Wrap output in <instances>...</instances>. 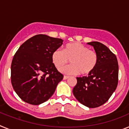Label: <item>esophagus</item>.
Masks as SVG:
<instances>
[{"mask_svg": "<svg viewBox=\"0 0 129 129\" xmlns=\"http://www.w3.org/2000/svg\"><path fill=\"white\" fill-rule=\"evenodd\" d=\"M68 76H64V77H63V79H67L68 78Z\"/></svg>", "mask_w": 129, "mask_h": 129, "instance_id": "obj_1", "label": "esophagus"}]
</instances>
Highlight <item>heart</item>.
Wrapping results in <instances>:
<instances>
[{
    "label": "heart",
    "mask_w": 129,
    "mask_h": 129,
    "mask_svg": "<svg viewBox=\"0 0 129 129\" xmlns=\"http://www.w3.org/2000/svg\"><path fill=\"white\" fill-rule=\"evenodd\" d=\"M52 60L57 69H61L69 62L72 64L61 69L64 74L69 75H88L94 71L99 61L98 54L80 43L66 44L63 50L57 49L52 54Z\"/></svg>",
    "instance_id": "obj_1"
}]
</instances>
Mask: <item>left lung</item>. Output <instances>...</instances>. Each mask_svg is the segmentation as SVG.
Returning <instances> with one entry per match:
<instances>
[{
  "mask_svg": "<svg viewBox=\"0 0 129 129\" xmlns=\"http://www.w3.org/2000/svg\"><path fill=\"white\" fill-rule=\"evenodd\" d=\"M88 44L98 54V63L88 76L77 77L73 94L83 105L96 108L105 103L116 89L119 67L116 55L105 45L97 41Z\"/></svg>",
  "mask_w": 129,
  "mask_h": 129,
  "instance_id": "8db88e82",
  "label": "left lung"
}]
</instances>
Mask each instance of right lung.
Instances as JSON below:
<instances>
[{"label": "right lung", "instance_id": "right-lung-1", "mask_svg": "<svg viewBox=\"0 0 129 129\" xmlns=\"http://www.w3.org/2000/svg\"><path fill=\"white\" fill-rule=\"evenodd\" d=\"M62 42L39 34L27 40L16 52L11 62V81L22 101L38 105L53 95L63 75L55 67L52 54Z\"/></svg>", "mask_w": 129, "mask_h": 129}]
</instances>
